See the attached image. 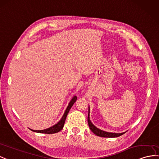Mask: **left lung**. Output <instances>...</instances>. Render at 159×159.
Here are the masks:
<instances>
[{"label": "left lung", "mask_w": 159, "mask_h": 159, "mask_svg": "<svg viewBox=\"0 0 159 159\" xmlns=\"http://www.w3.org/2000/svg\"><path fill=\"white\" fill-rule=\"evenodd\" d=\"M88 123L89 127H90V129L92 131L93 133L96 134L98 136L100 137H103V138H116V137H119L120 135H123L124 133H120V134H116V133H109V132H106V131H104L102 130H100L98 129L97 127H96L94 125L91 123L90 117H89V113H88Z\"/></svg>", "instance_id": "1"}]
</instances>
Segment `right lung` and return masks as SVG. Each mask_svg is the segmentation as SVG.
Returning <instances> with one entry per match:
<instances>
[{"instance_id":"right-lung-1","label":"right lung","mask_w":159,"mask_h":159,"mask_svg":"<svg viewBox=\"0 0 159 159\" xmlns=\"http://www.w3.org/2000/svg\"><path fill=\"white\" fill-rule=\"evenodd\" d=\"M76 100H77V97L75 96L74 97L72 98V100H71L70 102H69V105L67 108V109H66V111H65V113H64L63 117H62L61 119L57 123V124H55V125H53L52 127H49V128H48V129H43V130H32V129H31V130L33 131H35V132L42 133V134H55V133L59 132V131H60L63 128L65 119H66V117H67L69 111H70L71 108L73 105V104H74L75 102L76 101Z\"/></svg>"}]
</instances>
